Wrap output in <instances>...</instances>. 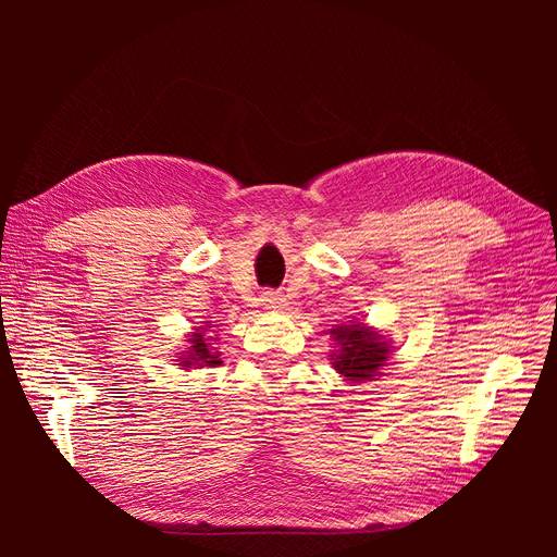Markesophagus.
<instances>
[{
  "instance_id": "1",
  "label": "esophagus",
  "mask_w": 557,
  "mask_h": 557,
  "mask_svg": "<svg viewBox=\"0 0 557 557\" xmlns=\"http://www.w3.org/2000/svg\"><path fill=\"white\" fill-rule=\"evenodd\" d=\"M260 301L264 309H281V307H285V295L278 290H264L260 295Z\"/></svg>"
}]
</instances>
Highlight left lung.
<instances>
[{
	"label": "left lung",
	"instance_id": "obj_1",
	"mask_svg": "<svg viewBox=\"0 0 557 557\" xmlns=\"http://www.w3.org/2000/svg\"><path fill=\"white\" fill-rule=\"evenodd\" d=\"M334 342L339 344V352L334 358V369L348 376V381H367L379 374L385 364L391 346L379 342L376 332H369L362 325H336L332 330Z\"/></svg>",
	"mask_w": 557,
	"mask_h": 557
}]
</instances>
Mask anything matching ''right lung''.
<instances>
[{"instance_id":"obj_1","label":"right lung","mask_w":557,"mask_h":557,"mask_svg":"<svg viewBox=\"0 0 557 557\" xmlns=\"http://www.w3.org/2000/svg\"><path fill=\"white\" fill-rule=\"evenodd\" d=\"M223 360L218 358V352L213 348L207 346L205 334L197 332L193 336V346L188 350V358H183V367H190V364H199V367H218Z\"/></svg>"}]
</instances>
